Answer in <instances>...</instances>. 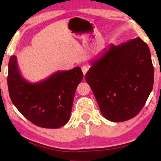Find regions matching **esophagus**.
I'll return each instance as SVG.
<instances>
[{
  "mask_svg": "<svg viewBox=\"0 0 161 161\" xmlns=\"http://www.w3.org/2000/svg\"><path fill=\"white\" fill-rule=\"evenodd\" d=\"M88 69H89V66H88V65H84L82 66V73H83V74H84V75H86V73L88 72Z\"/></svg>",
  "mask_w": 161,
  "mask_h": 161,
  "instance_id": "obj_1",
  "label": "esophagus"
}]
</instances>
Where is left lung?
Listing matches in <instances>:
<instances>
[{"label":"left lung","instance_id":"1","mask_svg":"<svg viewBox=\"0 0 161 161\" xmlns=\"http://www.w3.org/2000/svg\"><path fill=\"white\" fill-rule=\"evenodd\" d=\"M86 80L107 119H132L143 108L154 85L148 46L140 38L111 44L92 60Z\"/></svg>","mask_w":161,"mask_h":161}]
</instances>
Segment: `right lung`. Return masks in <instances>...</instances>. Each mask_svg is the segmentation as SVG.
Wrapping results in <instances>:
<instances>
[{
    "label": "right lung",
    "mask_w": 161,
    "mask_h": 161,
    "mask_svg": "<svg viewBox=\"0 0 161 161\" xmlns=\"http://www.w3.org/2000/svg\"><path fill=\"white\" fill-rule=\"evenodd\" d=\"M83 79L80 67L57 71L47 79L31 83L23 78L16 56L8 64L9 95L13 104L33 124L57 129L69 121L77 86Z\"/></svg>",
    "instance_id": "right-lung-1"
}]
</instances>
